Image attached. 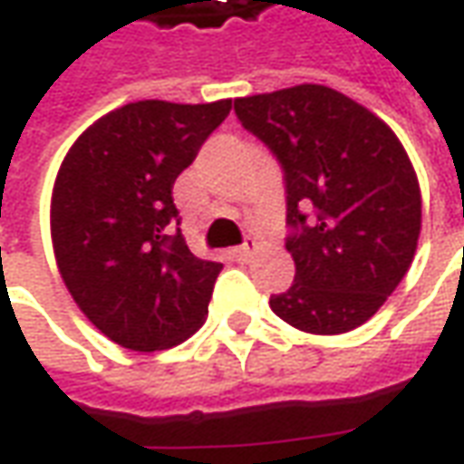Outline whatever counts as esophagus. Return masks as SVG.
<instances>
[{"label":"esophagus","instance_id":"obj_1","mask_svg":"<svg viewBox=\"0 0 464 464\" xmlns=\"http://www.w3.org/2000/svg\"><path fill=\"white\" fill-rule=\"evenodd\" d=\"M255 250H257V242H255L252 237H247L245 242H242V245H239V247H235V250H232V257H235V260H239V263H245V260H247V257H250Z\"/></svg>","mask_w":464,"mask_h":464}]
</instances>
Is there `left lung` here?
<instances>
[{"label":"left lung","instance_id":"obj_1","mask_svg":"<svg viewBox=\"0 0 464 464\" xmlns=\"http://www.w3.org/2000/svg\"><path fill=\"white\" fill-rule=\"evenodd\" d=\"M239 123L283 166L295 280L270 298L285 324L335 335L366 324L414 260L421 194L394 130L325 85L235 101Z\"/></svg>","mask_w":464,"mask_h":464}]
</instances>
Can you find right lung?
<instances>
[{"label":"right lung","mask_w":464,"mask_h":464,"mask_svg":"<svg viewBox=\"0 0 464 464\" xmlns=\"http://www.w3.org/2000/svg\"><path fill=\"white\" fill-rule=\"evenodd\" d=\"M229 108L123 105L95 121L57 171V267L80 311L118 346L161 351L204 324L222 265L191 255L171 189Z\"/></svg>","instance_id":"obj_1"}]
</instances>
